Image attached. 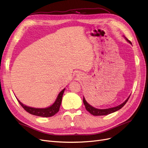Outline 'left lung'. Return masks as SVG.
Listing matches in <instances>:
<instances>
[{
  "instance_id": "1",
  "label": "left lung",
  "mask_w": 148,
  "mask_h": 148,
  "mask_svg": "<svg viewBox=\"0 0 148 148\" xmlns=\"http://www.w3.org/2000/svg\"><path fill=\"white\" fill-rule=\"evenodd\" d=\"M127 41L130 42L131 44V42L130 40H128V39L126 38ZM130 97L125 101V102H123L122 104H121V105L118 106H116V107H112V108H106V109H98V108H96L94 107H92V106H90V104H89L87 102L86 99H85L84 97H83V103H84V105L85 106V107H86V109L92 114H93L94 116H103V115H107L108 114H110V113H112L113 112H115L116 111L119 110V109H121V108L122 107H123L124 106V105H125L127 102L128 101V99L130 98Z\"/></svg>"
}]
</instances>
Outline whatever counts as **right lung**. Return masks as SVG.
I'll return each instance as SVG.
<instances>
[{"instance_id":"add662e5","label":"right lung","mask_w":148,"mask_h":148,"mask_svg":"<svg viewBox=\"0 0 148 148\" xmlns=\"http://www.w3.org/2000/svg\"><path fill=\"white\" fill-rule=\"evenodd\" d=\"M65 89H64L59 93L56 100L53 105L45 108H37L26 106L24 104H23L17 98V99L20 104L22 106V107L30 114L38 116H41V117H51V116H54L59 112V108L62 103V96H63Z\"/></svg>"}]
</instances>
